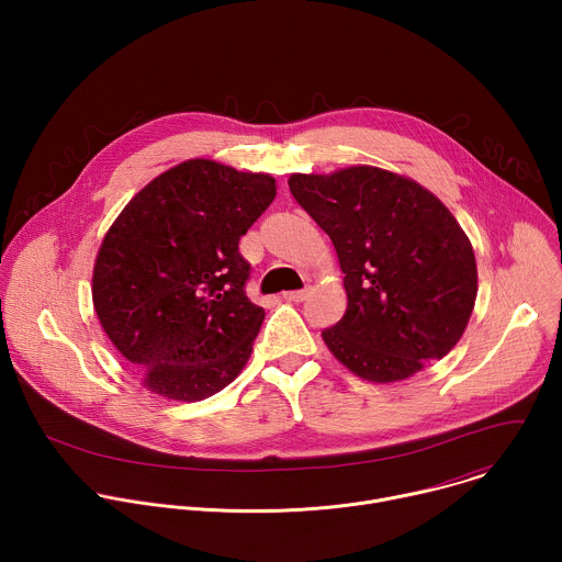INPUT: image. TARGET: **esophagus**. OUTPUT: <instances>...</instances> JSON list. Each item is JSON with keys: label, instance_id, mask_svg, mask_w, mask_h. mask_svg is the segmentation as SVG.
Returning <instances> with one entry per match:
<instances>
[{"label": "esophagus", "instance_id": "esophagus-1", "mask_svg": "<svg viewBox=\"0 0 562 562\" xmlns=\"http://www.w3.org/2000/svg\"><path fill=\"white\" fill-rule=\"evenodd\" d=\"M306 295H308V289H300V291H286V293H284V297H286V300H291V302H302Z\"/></svg>", "mask_w": 562, "mask_h": 562}]
</instances>
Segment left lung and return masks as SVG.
Returning <instances> with one entry per match:
<instances>
[{
	"mask_svg": "<svg viewBox=\"0 0 562 562\" xmlns=\"http://www.w3.org/2000/svg\"><path fill=\"white\" fill-rule=\"evenodd\" d=\"M289 189L336 247L347 311L323 331L356 375L395 382L445 358L469 323L477 271L469 237L418 182L375 167L293 173Z\"/></svg>",
	"mask_w": 562,
	"mask_h": 562,
	"instance_id": "8db88e82",
	"label": "left lung"
}]
</instances>
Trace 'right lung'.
Here are the masks:
<instances>
[{
    "label": "right lung",
    "mask_w": 562,
    "mask_h": 562,
    "mask_svg": "<svg viewBox=\"0 0 562 562\" xmlns=\"http://www.w3.org/2000/svg\"><path fill=\"white\" fill-rule=\"evenodd\" d=\"M276 180L189 159L117 215L93 269V304L148 391L198 403L247 364L265 308L247 297L239 237L269 209Z\"/></svg>",
    "instance_id": "add662e5"
}]
</instances>
